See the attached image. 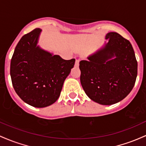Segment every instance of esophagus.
I'll use <instances>...</instances> for the list:
<instances>
[{
    "instance_id": "34e87169",
    "label": "esophagus",
    "mask_w": 146,
    "mask_h": 146,
    "mask_svg": "<svg viewBox=\"0 0 146 146\" xmlns=\"http://www.w3.org/2000/svg\"><path fill=\"white\" fill-rule=\"evenodd\" d=\"M79 61L80 59H76V62H75V66L78 67V65H79Z\"/></svg>"
}]
</instances>
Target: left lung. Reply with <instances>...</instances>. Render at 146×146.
I'll list each match as a JSON object with an SVG mask.
<instances>
[{
	"label": "left lung",
	"instance_id": "left-lung-1",
	"mask_svg": "<svg viewBox=\"0 0 146 146\" xmlns=\"http://www.w3.org/2000/svg\"><path fill=\"white\" fill-rule=\"evenodd\" d=\"M104 47L81 60V86L90 99L112 105L125 98L137 76V61L130 42L117 32L106 34Z\"/></svg>",
	"mask_w": 146,
	"mask_h": 146
}]
</instances>
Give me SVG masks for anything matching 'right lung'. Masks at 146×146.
Segmentation results:
<instances>
[{
    "label": "right lung",
    "instance_id": "obj_1",
    "mask_svg": "<svg viewBox=\"0 0 146 146\" xmlns=\"http://www.w3.org/2000/svg\"><path fill=\"white\" fill-rule=\"evenodd\" d=\"M40 28L21 38L10 64L12 86L24 102L35 108L53 104L59 97L75 59L64 60L37 46Z\"/></svg>",
    "mask_w": 146,
    "mask_h": 146
}]
</instances>
